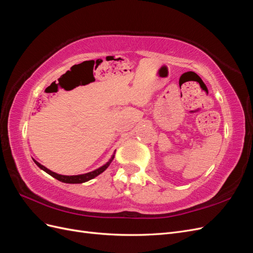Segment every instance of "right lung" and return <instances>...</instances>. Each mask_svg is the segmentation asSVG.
Listing matches in <instances>:
<instances>
[{
    "label": "right lung",
    "mask_w": 253,
    "mask_h": 253,
    "mask_svg": "<svg viewBox=\"0 0 253 253\" xmlns=\"http://www.w3.org/2000/svg\"><path fill=\"white\" fill-rule=\"evenodd\" d=\"M114 156H115V152L113 153V155L111 156V158L109 159V162H106L103 166H101L100 168H98V169L91 171V172H88V173H84V174H79V175H61V174H58L56 172H52L51 170L47 169L46 167H44L43 165H41L40 163H38L37 160H34V163L40 168L41 170H43L44 172H46L47 174H49L50 176H52L53 178H56L60 181L62 182H65V183H82V182H86L90 179H93L95 177H97V176L99 174H101L102 172H104L106 169H108V167L111 165V163L113 162L114 159Z\"/></svg>",
    "instance_id": "right-lung-1"
}]
</instances>
